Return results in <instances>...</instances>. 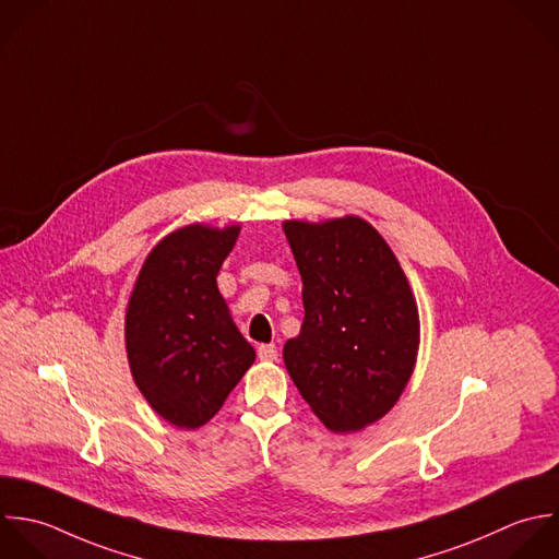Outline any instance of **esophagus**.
<instances>
[{
	"label": "esophagus",
	"mask_w": 559,
	"mask_h": 559,
	"mask_svg": "<svg viewBox=\"0 0 559 559\" xmlns=\"http://www.w3.org/2000/svg\"><path fill=\"white\" fill-rule=\"evenodd\" d=\"M257 355L261 361H276L278 359V348L274 344H261L257 348Z\"/></svg>",
	"instance_id": "34e87169"
}]
</instances>
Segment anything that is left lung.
I'll return each mask as SVG.
<instances>
[{
	"label": "left lung",
	"instance_id": "8db88e82",
	"mask_svg": "<svg viewBox=\"0 0 559 559\" xmlns=\"http://www.w3.org/2000/svg\"><path fill=\"white\" fill-rule=\"evenodd\" d=\"M302 276L305 322L283 359L313 414L335 433L385 416L405 390L418 353L409 283L364 219L285 222Z\"/></svg>",
	"mask_w": 559,
	"mask_h": 559
}]
</instances>
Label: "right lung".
Masks as SVG:
<instances>
[{
	"mask_svg": "<svg viewBox=\"0 0 559 559\" xmlns=\"http://www.w3.org/2000/svg\"><path fill=\"white\" fill-rule=\"evenodd\" d=\"M239 226L202 224L165 237L145 259L126 311V350L136 388L180 429H198L254 361L217 289Z\"/></svg>",
	"mask_w": 559,
	"mask_h": 559,
	"instance_id": "obj_1",
	"label": "right lung"
}]
</instances>
